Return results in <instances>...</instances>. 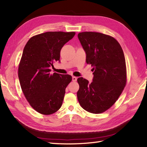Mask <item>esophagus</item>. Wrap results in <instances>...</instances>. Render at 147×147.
Returning <instances> with one entry per match:
<instances>
[{
  "label": "esophagus",
  "mask_w": 147,
  "mask_h": 147,
  "mask_svg": "<svg viewBox=\"0 0 147 147\" xmlns=\"http://www.w3.org/2000/svg\"><path fill=\"white\" fill-rule=\"evenodd\" d=\"M72 80H73V82H76V81L77 80V77L73 76V77H72Z\"/></svg>",
  "instance_id": "1"
}]
</instances>
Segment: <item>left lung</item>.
Masks as SVG:
<instances>
[{"label": "left lung", "mask_w": 147, "mask_h": 147, "mask_svg": "<svg viewBox=\"0 0 147 147\" xmlns=\"http://www.w3.org/2000/svg\"><path fill=\"white\" fill-rule=\"evenodd\" d=\"M78 37L86 53V63L92 64L93 71L92 83L78 78V100L85 111L102 113L114 104L126 86L124 52L116 40L105 34L86 32Z\"/></svg>", "instance_id": "obj_1"}]
</instances>
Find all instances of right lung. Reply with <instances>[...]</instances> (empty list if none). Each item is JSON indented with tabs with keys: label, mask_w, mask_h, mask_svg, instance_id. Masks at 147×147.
Wrapping results in <instances>:
<instances>
[{
	"label": "right lung",
	"mask_w": 147,
	"mask_h": 147,
	"mask_svg": "<svg viewBox=\"0 0 147 147\" xmlns=\"http://www.w3.org/2000/svg\"><path fill=\"white\" fill-rule=\"evenodd\" d=\"M74 35L75 32H45L32 37L24 47L19 80L28 102L40 114H54L61 107L72 76L51 74L50 67L54 62H60L61 49Z\"/></svg>",
	"instance_id": "obj_1"
}]
</instances>
